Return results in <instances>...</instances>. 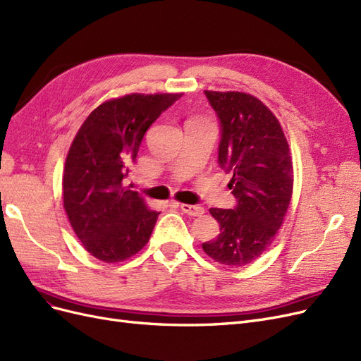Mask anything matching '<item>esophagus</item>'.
<instances>
[{
  "label": "esophagus",
  "mask_w": 361,
  "mask_h": 361,
  "mask_svg": "<svg viewBox=\"0 0 361 361\" xmlns=\"http://www.w3.org/2000/svg\"><path fill=\"white\" fill-rule=\"evenodd\" d=\"M179 207L182 209L183 214H187L190 216H200L204 214V207L199 206V204H187V203H182L179 204Z\"/></svg>",
  "instance_id": "1"
}]
</instances>
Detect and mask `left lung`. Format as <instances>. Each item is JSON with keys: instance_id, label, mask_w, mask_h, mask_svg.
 Wrapping results in <instances>:
<instances>
[{"instance_id": "1", "label": "left lung", "mask_w": 361, "mask_h": 361, "mask_svg": "<svg viewBox=\"0 0 361 361\" xmlns=\"http://www.w3.org/2000/svg\"><path fill=\"white\" fill-rule=\"evenodd\" d=\"M204 94L220 122L218 164L232 174L233 209L211 207L220 233L203 251L228 267L256 260L272 243L292 197L289 145L277 117L257 97L241 92Z\"/></svg>"}]
</instances>
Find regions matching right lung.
Wrapping results in <instances>:
<instances>
[{"instance_id": "1", "label": "right lung", "mask_w": 361, "mask_h": 361, "mask_svg": "<svg viewBox=\"0 0 361 361\" xmlns=\"http://www.w3.org/2000/svg\"><path fill=\"white\" fill-rule=\"evenodd\" d=\"M182 94H126L99 105L80 128L64 164L63 202L92 256L122 262L143 248L159 212L125 179L150 125Z\"/></svg>"}]
</instances>
